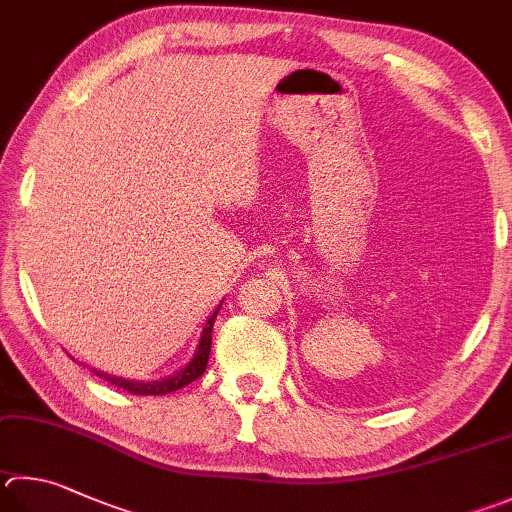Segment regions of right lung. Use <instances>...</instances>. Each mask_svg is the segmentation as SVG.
Returning <instances> with one entry per match:
<instances>
[{
    "label": "right lung",
    "instance_id": "obj_1",
    "mask_svg": "<svg viewBox=\"0 0 512 512\" xmlns=\"http://www.w3.org/2000/svg\"><path fill=\"white\" fill-rule=\"evenodd\" d=\"M219 309H221V306H219ZM219 309L210 315L206 327H203L199 349H197V353H194V358L188 362V367L179 371L176 376L165 378V380H156V383H132V380H123V378H116V376H109V374H100V371H94V374L100 376L102 380H107V383H111L114 387L125 389V392L138 394V396H165V394L176 392V389H181L185 385H190L192 380H197L199 376H203V371H206L208 358H210V345H212V324H215Z\"/></svg>",
    "mask_w": 512,
    "mask_h": 512
}]
</instances>
